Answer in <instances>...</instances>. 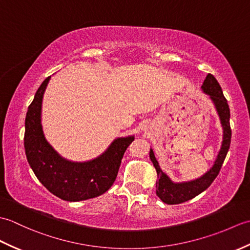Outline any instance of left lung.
Here are the masks:
<instances>
[{
  "mask_svg": "<svg viewBox=\"0 0 250 250\" xmlns=\"http://www.w3.org/2000/svg\"><path fill=\"white\" fill-rule=\"evenodd\" d=\"M201 89L205 94L208 95V98L210 99L211 103L214 104L215 109L219 117L222 128V142L220 149L213 167L206 173L202 175V176L192 180H188V182L176 183L173 182L168 175L162 171L160 166H159V162L157 161L155 153H153L152 148H150L149 158L153 167L156 168L159 178L156 184V193L161 199V201L167 204L184 203L186 201L193 199L194 196L199 195L204 190L208 188L210 184L217 177V175H218L227 153L229 151L231 143L230 108L226 98L224 97V93H222L220 84L211 74H208L206 76L203 84H202Z\"/></svg>",
  "mask_w": 250,
  "mask_h": 250,
  "instance_id": "8db88e82",
  "label": "left lung"
}]
</instances>
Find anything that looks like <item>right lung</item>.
Returning <instances> with one entry per match:
<instances>
[{"label":"right lung","mask_w":250,"mask_h":250,"mask_svg":"<svg viewBox=\"0 0 250 250\" xmlns=\"http://www.w3.org/2000/svg\"><path fill=\"white\" fill-rule=\"evenodd\" d=\"M51 76L34 95L25 116L24 149L28 162L42 185L58 198L78 202L106 192L118 174L121 159L134 135L117 137L97 158L77 162L62 157L47 141L42 125V104Z\"/></svg>","instance_id":"right-lung-1"}]
</instances>
